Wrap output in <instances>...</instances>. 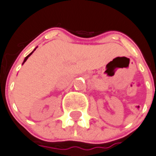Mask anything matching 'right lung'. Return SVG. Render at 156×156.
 <instances>
[{
    "label": "right lung",
    "instance_id": "obj_1",
    "mask_svg": "<svg viewBox=\"0 0 156 156\" xmlns=\"http://www.w3.org/2000/svg\"><path fill=\"white\" fill-rule=\"evenodd\" d=\"M35 50H36V49H35ZM35 50H34V51H35ZM32 53H33V51L31 52V54H29V55H27V57H26V58H24V61H23V63H24V62H26V60H27V58H28V57H29V56H30V55H31V54H32Z\"/></svg>",
    "mask_w": 156,
    "mask_h": 156
}]
</instances>
